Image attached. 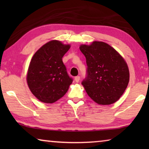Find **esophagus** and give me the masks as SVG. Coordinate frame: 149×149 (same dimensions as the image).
Wrapping results in <instances>:
<instances>
[{"label": "esophagus", "instance_id": "34e87169", "mask_svg": "<svg viewBox=\"0 0 149 149\" xmlns=\"http://www.w3.org/2000/svg\"><path fill=\"white\" fill-rule=\"evenodd\" d=\"M79 80H80V77H79V76L75 77V82H77V83L79 82Z\"/></svg>", "mask_w": 149, "mask_h": 149}]
</instances>
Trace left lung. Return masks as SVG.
<instances>
[{
  "label": "left lung",
  "mask_w": 149,
  "mask_h": 149,
  "mask_svg": "<svg viewBox=\"0 0 149 149\" xmlns=\"http://www.w3.org/2000/svg\"><path fill=\"white\" fill-rule=\"evenodd\" d=\"M87 63V75L82 81L87 95L99 104L108 105L120 99L127 87L130 73L124 59L104 42L81 45Z\"/></svg>",
  "instance_id": "obj_1"
}]
</instances>
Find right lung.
Returning <instances> with one entry per match:
<instances>
[{
	"label": "right lung",
	"instance_id": "add662e5",
	"mask_svg": "<svg viewBox=\"0 0 149 149\" xmlns=\"http://www.w3.org/2000/svg\"><path fill=\"white\" fill-rule=\"evenodd\" d=\"M58 41L47 42L35 52L30 62L27 81L29 89L40 101L53 103L62 97L73 79L62 57L70 49Z\"/></svg>",
	"mask_w": 149,
	"mask_h": 149
}]
</instances>
